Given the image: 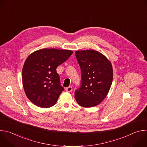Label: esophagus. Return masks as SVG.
Listing matches in <instances>:
<instances>
[{
    "instance_id": "obj_1",
    "label": "esophagus",
    "mask_w": 147,
    "mask_h": 147,
    "mask_svg": "<svg viewBox=\"0 0 147 147\" xmlns=\"http://www.w3.org/2000/svg\"><path fill=\"white\" fill-rule=\"evenodd\" d=\"M66 90L67 92H71L73 91V88H72V87H69L66 88Z\"/></svg>"
}]
</instances>
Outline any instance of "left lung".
Segmentation results:
<instances>
[{
	"instance_id": "1",
	"label": "left lung",
	"mask_w": 147,
	"mask_h": 147,
	"mask_svg": "<svg viewBox=\"0 0 147 147\" xmlns=\"http://www.w3.org/2000/svg\"><path fill=\"white\" fill-rule=\"evenodd\" d=\"M76 56L81 71V86L75 92L79 105L91 108L101 103L108 95L113 76L110 60L92 49L77 51Z\"/></svg>"
}]
</instances>
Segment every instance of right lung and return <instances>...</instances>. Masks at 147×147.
Segmentation results:
<instances>
[{"instance_id":"obj_1","label":"right lung","mask_w":147,"mask_h":147,"mask_svg":"<svg viewBox=\"0 0 147 147\" xmlns=\"http://www.w3.org/2000/svg\"><path fill=\"white\" fill-rule=\"evenodd\" d=\"M73 53L70 50L44 48L26 59L22 70L23 85L27 98L36 106L48 108L55 105L64 90L56 68Z\"/></svg>"}]
</instances>
